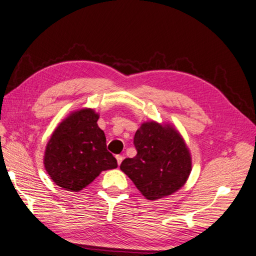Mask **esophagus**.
<instances>
[{
  "mask_svg": "<svg viewBox=\"0 0 256 256\" xmlns=\"http://www.w3.org/2000/svg\"><path fill=\"white\" fill-rule=\"evenodd\" d=\"M116 160H117V164L120 165L122 160H124V156H122V155H116Z\"/></svg>",
  "mask_w": 256,
  "mask_h": 256,
  "instance_id": "esophagus-1",
  "label": "esophagus"
}]
</instances>
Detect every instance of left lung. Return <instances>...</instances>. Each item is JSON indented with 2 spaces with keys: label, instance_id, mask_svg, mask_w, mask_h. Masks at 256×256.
Instances as JSON below:
<instances>
[{
  "label": "left lung",
  "instance_id": "obj_1",
  "mask_svg": "<svg viewBox=\"0 0 256 256\" xmlns=\"http://www.w3.org/2000/svg\"><path fill=\"white\" fill-rule=\"evenodd\" d=\"M136 155L126 158L120 170L148 200L170 196L188 180L192 158L182 136L172 124L144 122L134 139Z\"/></svg>",
  "mask_w": 256,
  "mask_h": 256
}]
</instances>
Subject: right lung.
<instances>
[{
	"label": "right lung",
	"mask_w": 256,
	"mask_h": 256,
	"mask_svg": "<svg viewBox=\"0 0 256 256\" xmlns=\"http://www.w3.org/2000/svg\"><path fill=\"white\" fill-rule=\"evenodd\" d=\"M98 113L90 108L74 110L55 128L48 141L43 164L60 188L78 192L117 160L106 150V138L98 126Z\"/></svg>",
	"instance_id": "obj_1"
}]
</instances>
